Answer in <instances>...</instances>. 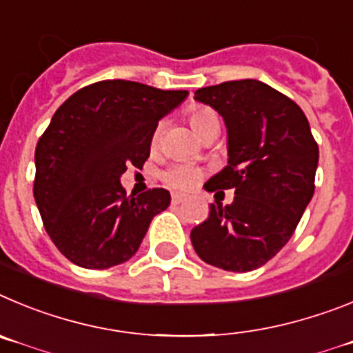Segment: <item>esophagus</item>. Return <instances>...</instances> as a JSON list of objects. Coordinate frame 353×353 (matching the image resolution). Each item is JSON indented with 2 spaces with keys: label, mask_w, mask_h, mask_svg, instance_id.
Masks as SVG:
<instances>
[{
  "label": "esophagus",
  "mask_w": 353,
  "mask_h": 353,
  "mask_svg": "<svg viewBox=\"0 0 353 353\" xmlns=\"http://www.w3.org/2000/svg\"><path fill=\"white\" fill-rule=\"evenodd\" d=\"M184 199H186V196L181 195V193H172V204H181Z\"/></svg>",
  "instance_id": "obj_1"
}]
</instances>
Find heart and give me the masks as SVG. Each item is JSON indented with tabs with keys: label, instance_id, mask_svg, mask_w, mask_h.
Here are the masks:
<instances>
[{
	"label": "heart",
	"instance_id": "b5f03b06",
	"mask_svg": "<svg viewBox=\"0 0 353 353\" xmlns=\"http://www.w3.org/2000/svg\"><path fill=\"white\" fill-rule=\"evenodd\" d=\"M188 121L192 125V128L195 130L199 135L204 133V130L208 128L209 125L212 123H218V116L212 109L209 107H193L192 110L188 112ZM161 130H163V125H157L153 132V137H151V142L153 145H158L161 139ZM202 169L199 167H193V165L188 163H177L169 167L167 170H163L161 174V179H163L165 184H169L170 188L174 190H181V192H188L202 179Z\"/></svg>",
	"mask_w": 353,
	"mask_h": 353
}]
</instances>
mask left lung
Segmentation results:
<instances>
[{
    "label": "left lung",
    "mask_w": 353,
    "mask_h": 353,
    "mask_svg": "<svg viewBox=\"0 0 353 353\" xmlns=\"http://www.w3.org/2000/svg\"><path fill=\"white\" fill-rule=\"evenodd\" d=\"M195 98L223 116L228 132V165L204 188L236 196L209 205L192 244L214 268L253 271L288 243L310 204L319 145L301 107L255 79L200 88Z\"/></svg>",
    "instance_id": "left-lung-1"
}]
</instances>
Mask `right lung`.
Returning a JSON list of instances; mask_svg holds the SVG:
<instances>
[{"instance_id": "add662e5", "label": "right lung", "mask_w": 353, "mask_h": 353, "mask_svg": "<svg viewBox=\"0 0 353 353\" xmlns=\"http://www.w3.org/2000/svg\"><path fill=\"white\" fill-rule=\"evenodd\" d=\"M186 94L114 79L85 85L54 112L34 151L33 193L47 234L70 262L85 269L126 262L169 208L167 190L126 195L119 177L130 165L142 169L160 117Z\"/></svg>"}]
</instances>
